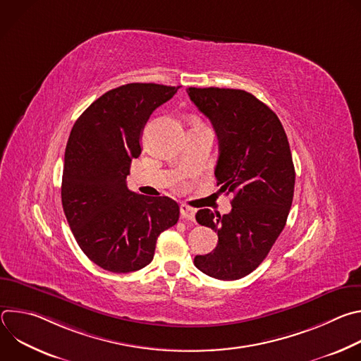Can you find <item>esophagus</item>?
<instances>
[{"instance_id": "esophagus-1", "label": "esophagus", "mask_w": 361, "mask_h": 361, "mask_svg": "<svg viewBox=\"0 0 361 361\" xmlns=\"http://www.w3.org/2000/svg\"><path fill=\"white\" fill-rule=\"evenodd\" d=\"M180 213H181V217H183L184 220L194 221V219H195V210L191 209V207H188V205H185V204H181V205H180Z\"/></svg>"}]
</instances>
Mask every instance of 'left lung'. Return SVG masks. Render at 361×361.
Here are the masks:
<instances>
[{
    "label": "left lung",
    "instance_id": "obj_1",
    "mask_svg": "<svg viewBox=\"0 0 361 361\" xmlns=\"http://www.w3.org/2000/svg\"><path fill=\"white\" fill-rule=\"evenodd\" d=\"M217 134L221 192H234L231 212L209 209L198 224L219 235L217 247L195 255V267L219 280H238L262 264L283 231L294 195L295 171L286 131L273 110L244 90L187 88Z\"/></svg>",
    "mask_w": 361,
    "mask_h": 361
}]
</instances>
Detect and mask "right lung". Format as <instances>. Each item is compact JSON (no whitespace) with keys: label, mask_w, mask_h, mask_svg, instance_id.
<instances>
[{"label":"right lung","mask_w":361,"mask_h":361,"mask_svg":"<svg viewBox=\"0 0 361 361\" xmlns=\"http://www.w3.org/2000/svg\"><path fill=\"white\" fill-rule=\"evenodd\" d=\"M180 87L131 82L97 98L75 121L64 156L61 201L88 259L111 273L151 263L159 235L177 224L178 204L127 187L142 128Z\"/></svg>","instance_id":"add662e5"}]
</instances>
